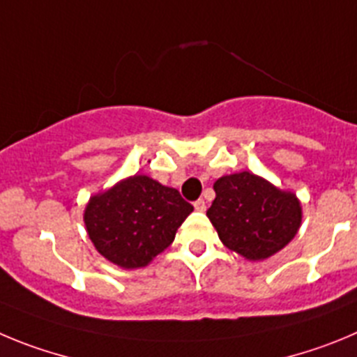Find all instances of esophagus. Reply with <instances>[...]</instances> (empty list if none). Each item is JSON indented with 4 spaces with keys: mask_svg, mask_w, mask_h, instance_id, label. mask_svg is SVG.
Wrapping results in <instances>:
<instances>
[{
    "mask_svg": "<svg viewBox=\"0 0 357 357\" xmlns=\"http://www.w3.org/2000/svg\"><path fill=\"white\" fill-rule=\"evenodd\" d=\"M194 208L197 211H204V210H206V202L202 201V199H197V201L194 202Z\"/></svg>",
    "mask_w": 357,
    "mask_h": 357,
    "instance_id": "1",
    "label": "esophagus"
}]
</instances>
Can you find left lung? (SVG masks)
Here are the masks:
<instances>
[{
  "instance_id": "8db88e82",
  "label": "left lung",
  "mask_w": 357,
  "mask_h": 357,
  "mask_svg": "<svg viewBox=\"0 0 357 357\" xmlns=\"http://www.w3.org/2000/svg\"><path fill=\"white\" fill-rule=\"evenodd\" d=\"M206 211L227 249L249 261H263L288 245L303 222L297 195L252 172H234L213 183Z\"/></svg>"
}]
</instances>
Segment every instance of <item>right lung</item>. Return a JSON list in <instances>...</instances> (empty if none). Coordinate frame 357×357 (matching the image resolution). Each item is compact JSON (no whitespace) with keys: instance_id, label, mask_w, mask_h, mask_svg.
<instances>
[{"instance_id":"right-lung-1","label":"right lung","mask_w":357,"mask_h":357,"mask_svg":"<svg viewBox=\"0 0 357 357\" xmlns=\"http://www.w3.org/2000/svg\"><path fill=\"white\" fill-rule=\"evenodd\" d=\"M192 211L194 206L176 188L135 174L92 195L83 222L102 258L133 271L149 265L174 242L176 231Z\"/></svg>"}]
</instances>
